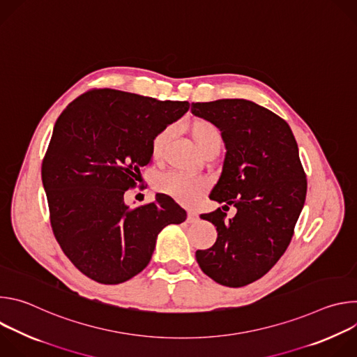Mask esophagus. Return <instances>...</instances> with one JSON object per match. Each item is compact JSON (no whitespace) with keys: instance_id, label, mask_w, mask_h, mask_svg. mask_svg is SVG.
Instances as JSON below:
<instances>
[{"instance_id":"esophagus-1","label":"esophagus","mask_w":357,"mask_h":357,"mask_svg":"<svg viewBox=\"0 0 357 357\" xmlns=\"http://www.w3.org/2000/svg\"><path fill=\"white\" fill-rule=\"evenodd\" d=\"M199 220V215L195 211H188V223H196Z\"/></svg>"}]
</instances>
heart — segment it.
Returning <instances> with one entry per match:
<instances>
[{
	"mask_svg": "<svg viewBox=\"0 0 357 357\" xmlns=\"http://www.w3.org/2000/svg\"><path fill=\"white\" fill-rule=\"evenodd\" d=\"M189 132L203 155H208L211 152L219 154L223 145V134L215 123L205 119L195 120L189 126ZM174 135V126H165L154 134L151 139V155L154 161L160 162L164 160ZM155 186L160 192L171 196L176 202L192 205L208 189V181L182 172H167L157 179Z\"/></svg>",
	"mask_w": 357,
	"mask_h": 357,
	"instance_id": "b5f03b06",
	"label": "heart"
}]
</instances>
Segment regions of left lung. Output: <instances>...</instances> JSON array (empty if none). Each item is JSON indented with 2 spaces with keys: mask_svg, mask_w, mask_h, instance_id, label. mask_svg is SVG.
<instances>
[{
  "mask_svg": "<svg viewBox=\"0 0 357 357\" xmlns=\"http://www.w3.org/2000/svg\"><path fill=\"white\" fill-rule=\"evenodd\" d=\"M195 116L215 123L227 148L211 199L233 205L200 215L216 226L218 240L196 251L202 271L226 287H243L267 274L281 259L307 196V175L285 120L244 98L192 103Z\"/></svg>",
  "mask_w": 357,
  "mask_h": 357,
  "instance_id": "left-lung-1",
  "label": "left lung"
}]
</instances>
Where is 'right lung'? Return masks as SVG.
Segmentation results:
<instances>
[{"label":"right lung","instance_id":"1","mask_svg":"<svg viewBox=\"0 0 357 357\" xmlns=\"http://www.w3.org/2000/svg\"><path fill=\"white\" fill-rule=\"evenodd\" d=\"M188 101L90 89L59 116L42 161L49 219L68 259L100 284H120L149 263L158 233L186 220L167 195L128 208L124 193L151 162V139Z\"/></svg>","mask_w":357,"mask_h":357}]
</instances>
